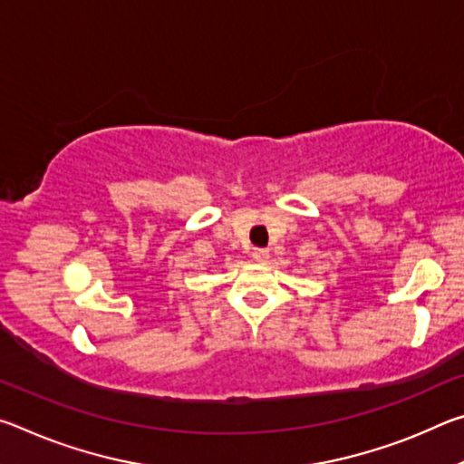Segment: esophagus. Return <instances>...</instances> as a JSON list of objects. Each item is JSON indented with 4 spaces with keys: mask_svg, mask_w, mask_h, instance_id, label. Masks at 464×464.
<instances>
[{
    "mask_svg": "<svg viewBox=\"0 0 464 464\" xmlns=\"http://www.w3.org/2000/svg\"><path fill=\"white\" fill-rule=\"evenodd\" d=\"M251 257H254L256 262H266L270 257V251L268 249H260V247H256L254 251H251Z\"/></svg>",
    "mask_w": 464,
    "mask_h": 464,
    "instance_id": "obj_1",
    "label": "esophagus"
}]
</instances>
